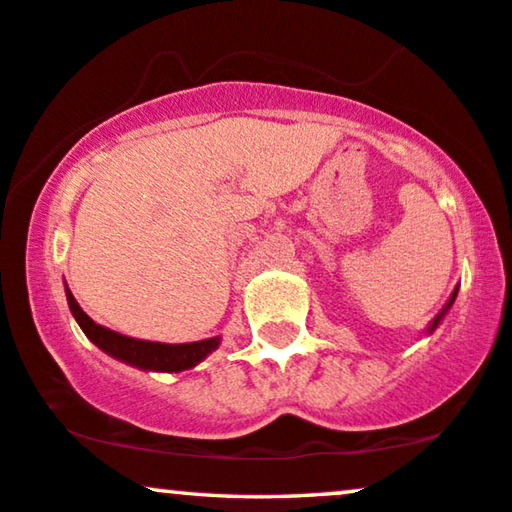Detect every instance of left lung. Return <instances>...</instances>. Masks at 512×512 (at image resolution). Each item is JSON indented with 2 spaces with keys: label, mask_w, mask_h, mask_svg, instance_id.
Masks as SVG:
<instances>
[{
  "label": "left lung",
  "mask_w": 512,
  "mask_h": 512,
  "mask_svg": "<svg viewBox=\"0 0 512 512\" xmlns=\"http://www.w3.org/2000/svg\"><path fill=\"white\" fill-rule=\"evenodd\" d=\"M457 293H459V286H457V289H454V291H452V296H450V300H447V305L443 307V310H440V312L436 314V319H433V321H431V324H429V328H426V333H433V331H436V328H438V324H440V319H443V317H445V314H447V310H450V307H452V303H454V298H457Z\"/></svg>",
  "instance_id": "8db88e82"
}]
</instances>
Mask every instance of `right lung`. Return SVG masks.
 <instances>
[{
    "mask_svg": "<svg viewBox=\"0 0 512 512\" xmlns=\"http://www.w3.org/2000/svg\"><path fill=\"white\" fill-rule=\"evenodd\" d=\"M69 310H72L74 319L79 321L81 331L88 335L90 342H95L102 352H107L114 359L130 363V366L142 368V370H156V373H181L188 370L205 359L207 354H212L219 347L221 338H207L198 342H184V345H165V342H151V340H137L121 335L111 328H104L95 324L86 312L81 310V305L76 303V298L65 286Z\"/></svg>",
    "mask_w": 512,
    "mask_h": 512,
    "instance_id": "right-lung-1",
    "label": "right lung"
}]
</instances>
